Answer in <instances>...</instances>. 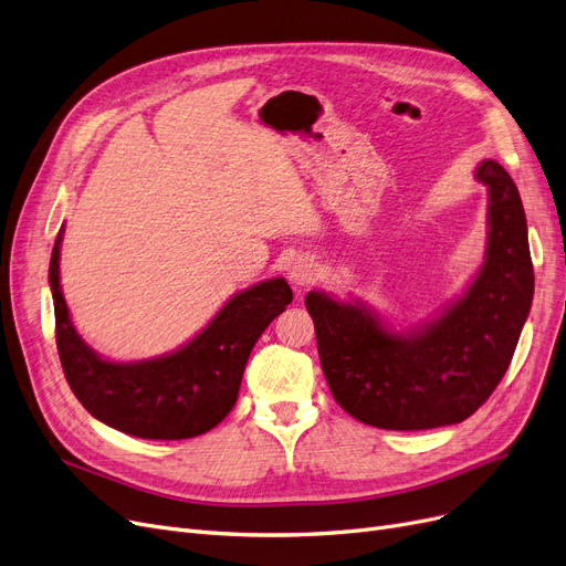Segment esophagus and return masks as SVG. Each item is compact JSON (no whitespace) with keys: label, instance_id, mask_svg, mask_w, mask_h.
Wrapping results in <instances>:
<instances>
[{"label":"esophagus","instance_id":"obj_1","mask_svg":"<svg viewBox=\"0 0 566 566\" xmlns=\"http://www.w3.org/2000/svg\"><path fill=\"white\" fill-rule=\"evenodd\" d=\"M317 277H319V268H317V263L312 256H298V259L291 261V265H289L291 284H296V286L303 289V286L315 284Z\"/></svg>","mask_w":566,"mask_h":566}]
</instances>
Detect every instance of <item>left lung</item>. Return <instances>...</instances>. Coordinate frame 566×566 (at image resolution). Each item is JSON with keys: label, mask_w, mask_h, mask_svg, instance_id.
Masks as SVG:
<instances>
[{"label": "left lung", "mask_w": 566, "mask_h": 566, "mask_svg": "<svg viewBox=\"0 0 566 566\" xmlns=\"http://www.w3.org/2000/svg\"><path fill=\"white\" fill-rule=\"evenodd\" d=\"M488 186L485 261L462 298L406 333L361 301L310 291L322 370L333 399L359 422L420 431L464 422L511 366L534 298L527 219L496 160L475 167Z\"/></svg>", "instance_id": "8db88e82"}]
</instances>
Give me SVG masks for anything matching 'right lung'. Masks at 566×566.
Masks as SVG:
<instances>
[{
    "mask_svg": "<svg viewBox=\"0 0 566 566\" xmlns=\"http://www.w3.org/2000/svg\"><path fill=\"white\" fill-rule=\"evenodd\" d=\"M62 230L49 282L62 370L81 406L112 429L149 441H181L214 429L233 410L242 373L268 324L294 301L284 277L230 298L184 347L144 361H107L76 333L60 286Z\"/></svg>",
    "mask_w": 566,
    "mask_h": 566,
    "instance_id": "1",
    "label": "right lung"
}]
</instances>
